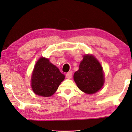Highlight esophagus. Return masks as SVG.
I'll list each match as a JSON object with an SVG mask.
<instances>
[{"mask_svg":"<svg viewBox=\"0 0 132 132\" xmlns=\"http://www.w3.org/2000/svg\"><path fill=\"white\" fill-rule=\"evenodd\" d=\"M66 77L67 79H71L72 77V72L70 71L66 74Z\"/></svg>","mask_w":132,"mask_h":132,"instance_id":"34e87169","label":"esophagus"}]
</instances>
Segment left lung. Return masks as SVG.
<instances>
[{
    "label": "left lung",
    "mask_w": 132,
    "mask_h": 132,
    "mask_svg": "<svg viewBox=\"0 0 132 132\" xmlns=\"http://www.w3.org/2000/svg\"><path fill=\"white\" fill-rule=\"evenodd\" d=\"M74 80L79 89L86 94L98 91L104 79L103 68L96 58L91 55L84 56L79 70L74 74Z\"/></svg>",
    "instance_id": "obj_1"
}]
</instances>
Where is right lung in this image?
<instances>
[{"label":"right lung","instance_id":"right-lung-1","mask_svg":"<svg viewBox=\"0 0 132 132\" xmlns=\"http://www.w3.org/2000/svg\"><path fill=\"white\" fill-rule=\"evenodd\" d=\"M65 76L48 59L41 57L34 67L31 86L35 94L50 97L56 91Z\"/></svg>","mask_w":132,"mask_h":132}]
</instances>
